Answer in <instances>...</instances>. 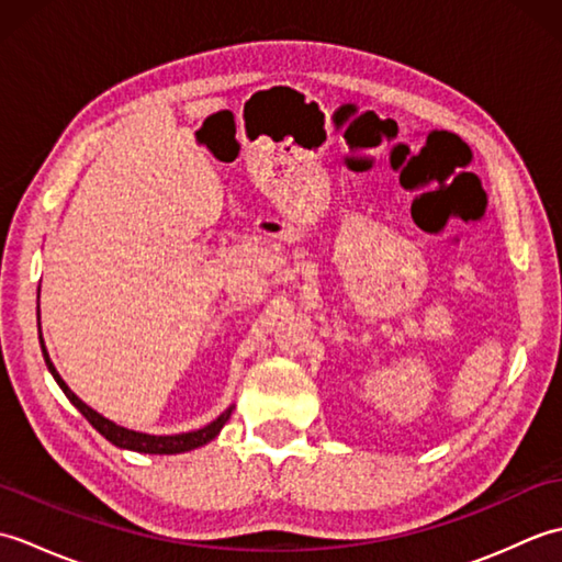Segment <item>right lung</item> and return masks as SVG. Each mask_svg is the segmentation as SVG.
Here are the masks:
<instances>
[{"instance_id": "obj_1", "label": "right lung", "mask_w": 562, "mask_h": 562, "mask_svg": "<svg viewBox=\"0 0 562 562\" xmlns=\"http://www.w3.org/2000/svg\"><path fill=\"white\" fill-rule=\"evenodd\" d=\"M41 350H43V357H45V364L47 369H50L53 379L57 381V386L65 391V396L69 398V403L75 405V408L87 417V420L99 429V432L111 441V445L121 447V449H133V451H142V453H181V451H190V449H198L202 445H207V441H212L214 437L220 435V429L226 425V420L232 417V411L234 405H229L217 420H212L210 425L200 427V429H193V432H181V435H164V437H157V435H145V432H135V429H127V427H121L115 425L113 420H109V417H103L101 413H97L93 408H89L87 403H83L75 391H71L65 379L57 374L55 364L50 362V355H47L45 350V342H43V336H41Z\"/></svg>"}]
</instances>
